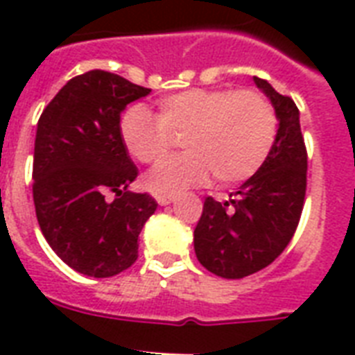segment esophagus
<instances>
[{"mask_svg":"<svg viewBox=\"0 0 355 355\" xmlns=\"http://www.w3.org/2000/svg\"><path fill=\"white\" fill-rule=\"evenodd\" d=\"M173 200H175V197H173V195H156V202H158L160 206L171 205Z\"/></svg>","mask_w":355,"mask_h":355,"instance_id":"1","label":"esophagus"}]
</instances>
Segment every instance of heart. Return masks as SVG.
I'll list each match as a JSON object with an SVG mask.
<instances>
[{
  "label": "heart",
  "instance_id": "1",
  "mask_svg": "<svg viewBox=\"0 0 355 355\" xmlns=\"http://www.w3.org/2000/svg\"><path fill=\"white\" fill-rule=\"evenodd\" d=\"M278 116L259 92L236 88H193L164 97L158 116L144 105L123 114L121 138L128 155L156 164L171 149V136H182L188 153L171 156L147 175L158 195H175L208 182L211 173L223 184L243 182L261 169L275 147Z\"/></svg>",
  "mask_w": 355,
  "mask_h": 355
}]
</instances>
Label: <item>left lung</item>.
Segmentation results:
<instances>
[{"label": "left lung", "mask_w": 355, "mask_h": 355, "mask_svg": "<svg viewBox=\"0 0 355 355\" xmlns=\"http://www.w3.org/2000/svg\"><path fill=\"white\" fill-rule=\"evenodd\" d=\"M278 116L269 158L228 200H205L193 232L202 267L221 278H245L272 263L297 230L306 197L308 155L300 132V112L291 97L280 96L254 77Z\"/></svg>", "instance_id": "obj_1"}]
</instances>
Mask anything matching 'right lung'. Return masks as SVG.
Masks as SVG:
<instances>
[{
  "instance_id": "right-lung-1",
  "label": "right lung",
  "mask_w": 355,
  "mask_h": 355,
  "mask_svg": "<svg viewBox=\"0 0 355 355\" xmlns=\"http://www.w3.org/2000/svg\"><path fill=\"white\" fill-rule=\"evenodd\" d=\"M149 88L92 69L60 88L44 108L35 139L33 199L40 230L64 263L108 278L138 258V236L156 211L128 186L138 167L121 138V112Z\"/></svg>"
}]
</instances>
